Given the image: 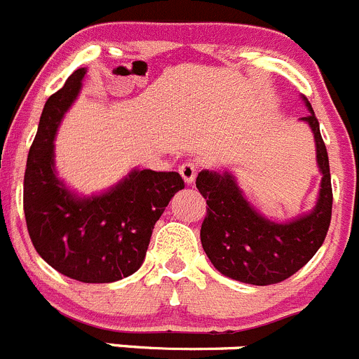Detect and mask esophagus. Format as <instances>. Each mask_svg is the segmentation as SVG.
<instances>
[{
	"mask_svg": "<svg viewBox=\"0 0 359 359\" xmlns=\"http://www.w3.org/2000/svg\"><path fill=\"white\" fill-rule=\"evenodd\" d=\"M179 172L187 184H193L194 179H196V175H198V163L191 161L189 159V161L182 163V165L179 166Z\"/></svg>",
	"mask_w": 359,
	"mask_h": 359,
	"instance_id": "esophagus-1",
	"label": "esophagus"
}]
</instances>
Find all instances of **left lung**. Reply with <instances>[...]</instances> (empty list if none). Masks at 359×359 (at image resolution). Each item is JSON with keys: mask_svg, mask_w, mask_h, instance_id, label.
<instances>
[{"mask_svg": "<svg viewBox=\"0 0 359 359\" xmlns=\"http://www.w3.org/2000/svg\"><path fill=\"white\" fill-rule=\"evenodd\" d=\"M307 107L311 114L304 121L314 131L323 173L318 205L309 215L286 224L270 222L252 210L229 173H198L196 187L208 205L201 245L222 276L254 286L283 283L305 266L325 242L332 221V177L319 121L309 102Z\"/></svg>", "mask_w": 359, "mask_h": 359, "instance_id": "left-lung-1", "label": "left lung"}]
</instances>
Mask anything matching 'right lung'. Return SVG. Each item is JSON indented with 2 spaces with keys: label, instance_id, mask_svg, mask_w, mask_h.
<instances>
[{
  "label": "right lung",
  "instance_id": "add662e5",
  "mask_svg": "<svg viewBox=\"0 0 359 359\" xmlns=\"http://www.w3.org/2000/svg\"><path fill=\"white\" fill-rule=\"evenodd\" d=\"M86 68L47 100L24 173V215L36 252L69 279L105 284L144 263L156 221L177 191V172L135 170L102 196L75 198L54 173V137L76 98Z\"/></svg>",
  "mask_w": 359,
  "mask_h": 359
}]
</instances>
